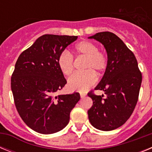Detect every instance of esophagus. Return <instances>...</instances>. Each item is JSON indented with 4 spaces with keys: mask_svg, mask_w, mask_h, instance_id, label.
<instances>
[{
    "mask_svg": "<svg viewBox=\"0 0 152 152\" xmlns=\"http://www.w3.org/2000/svg\"><path fill=\"white\" fill-rule=\"evenodd\" d=\"M80 97L81 98H84L86 96V94H84V93H80Z\"/></svg>",
    "mask_w": 152,
    "mask_h": 152,
    "instance_id": "1",
    "label": "esophagus"
}]
</instances>
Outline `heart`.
Returning a JSON list of instances; mask_svg holds the SVG:
<instances>
[{
  "label": "heart",
  "mask_w": 152,
  "mask_h": 152,
  "mask_svg": "<svg viewBox=\"0 0 152 152\" xmlns=\"http://www.w3.org/2000/svg\"><path fill=\"white\" fill-rule=\"evenodd\" d=\"M76 54L86 58L84 64L85 72L75 73L68 80V88L71 91L84 92L96 83L95 73L100 75L108 64V58L105 52L98 50L94 42L82 41L75 45ZM58 65L64 75H69L73 71V58L68 51H64L58 58Z\"/></svg>",
  "instance_id": "heart-1"
}]
</instances>
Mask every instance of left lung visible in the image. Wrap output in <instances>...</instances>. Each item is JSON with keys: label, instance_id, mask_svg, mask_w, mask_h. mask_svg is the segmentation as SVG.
I'll return each instance as SVG.
<instances>
[{"label": "left lung", "instance_id": "obj_1", "mask_svg": "<svg viewBox=\"0 0 152 152\" xmlns=\"http://www.w3.org/2000/svg\"><path fill=\"white\" fill-rule=\"evenodd\" d=\"M88 39H94L104 46L108 64L95 90L103 95L88 93L93 106L88 111V119L94 128L111 131L123 126L133 112L139 98L142 73L133 52L116 35L100 32Z\"/></svg>", "mask_w": 152, "mask_h": 152}]
</instances>
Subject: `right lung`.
<instances>
[{"label": "right lung", "instance_id": "obj_1", "mask_svg": "<svg viewBox=\"0 0 152 152\" xmlns=\"http://www.w3.org/2000/svg\"><path fill=\"white\" fill-rule=\"evenodd\" d=\"M75 36L45 34L19 56L11 77L16 108L29 128L41 134L61 131L69 123L70 113L80 100L79 93H55L67 83L58 58Z\"/></svg>", "mask_w": 152, "mask_h": 152}]
</instances>
